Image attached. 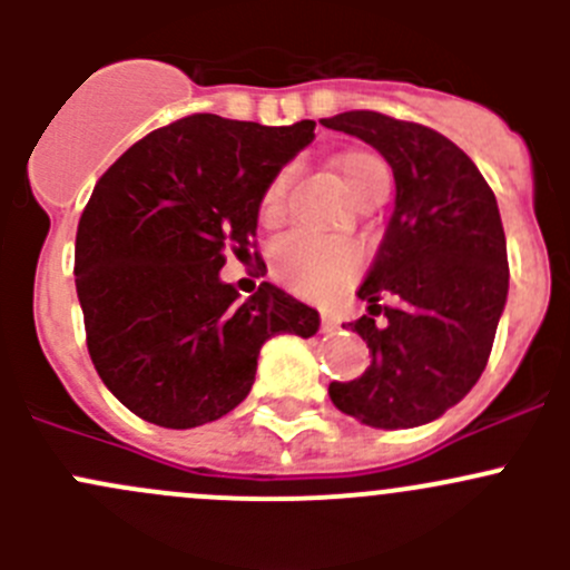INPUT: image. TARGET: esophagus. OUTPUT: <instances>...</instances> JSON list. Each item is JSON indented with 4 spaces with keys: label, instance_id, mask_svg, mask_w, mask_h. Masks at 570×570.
I'll return each instance as SVG.
<instances>
[{
    "label": "esophagus",
    "instance_id": "1",
    "mask_svg": "<svg viewBox=\"0 0 570 570\" xmlns=\"http://www.w3.org/2000/svg\"><path fill=\"white\" fill-rule=\"evenodd\" d=\"M338 325H342V320H338L336 314H333V312H322V327H325L327 333L338 331Z\"/></svg>",
    "mask_w": 570,
    "mask_h": 570
}]
</instances>
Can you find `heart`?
<instances>
[{
    "label": "heart",
    "mask_w": 570,
    "mask_h": 570,
    "mask_svg": "<svg viewBox=\"0 0 570 570\" xmlns=\"http://www.w3.org/2000/svg\"><path fill=\"white\" fill-rule=\"evenodd\" d=\"M333 168H336L338 178H342V187L353 195L355 204L375 193V189L389 187L386 165L370 151L338 154ZM286 189H289V174L281 170L262 195V206H258L262 223L278 226L284 220ZM358 264L361 256L353 245L306 232L289 234L273 250V273L278 275V281H284L289 289L308 297H322L336 292L338 286H344L353 278Z\"/></svg>",
    "instance_id": "1"
}]
</instances>
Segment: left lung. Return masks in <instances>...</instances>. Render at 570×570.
I'll return each instance as SVG.
<instances>
[{
	"label": "left lung",
	"instance_id": "obj_1",
	"mask_svg": "<svg viewBox=\"0 0 570 570\" xmlns=\"http://www.w3.org/2000/svg\"><path fill=\"white\" fill-rule=\"evenodd\" d=\"M322 126L377 148L396 184L386 234L358 289L370 314L350 322L372 364L327 394L370 428H419L458 405L491 355L510 284L497 195L461 148L428 126L372 109L322 118ZM383 294L394 307L380 306Z\"/></svg>",
	"mask_w": 570,
	"mask_h": 570
}]
</instances>
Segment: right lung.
Returning a JSON list of instances; mask_svg holds the SVG:
<instances>
[{"label": "right lung", "mask_w": 570, "mask_h": 570, "mask_svg": "<svg viewBox=\"0 0 570 570\" xmlns=\"http://www.w3.org/2000/svg\"><path fill=\"white\" fill-rule=\"evenodd\" d=\"M314 120L262 126L189 115L129 148L77 228L79 306L105 386L146 422H215L256 381L278 333L314 336L317 308L264 281L248 301L220 278L248 253L267 184L314 140Z\"/></svg>", "instance_id": "right-lung-1"}]
</instances>
